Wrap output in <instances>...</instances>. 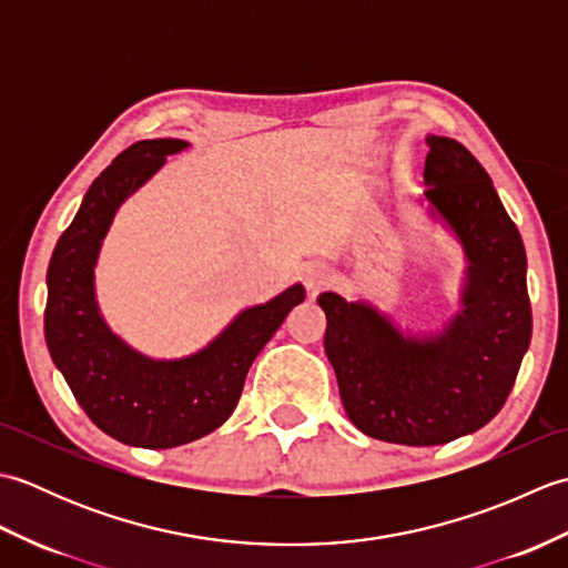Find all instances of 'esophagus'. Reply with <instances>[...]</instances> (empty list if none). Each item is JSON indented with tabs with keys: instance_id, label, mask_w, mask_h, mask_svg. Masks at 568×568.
<instances>
[{
	"instance_id": "obj_1",
	"label": "esophagus",
	"mask_w": 568,
	"mask_h": 568,
	"mask_svg": "<svg viewBox=\"0 0 568 568\" xmlns=\"http://www.w3.org/2000/svg\"><path fill=\"white\" fill-rule=\"evenodd\" d=\"M332 271L327 268V265H310V268L305 271V285H307V291L315 295V293H320V291H324V287H327L329 283H332Z\"/></svg>"
}]
</instances>
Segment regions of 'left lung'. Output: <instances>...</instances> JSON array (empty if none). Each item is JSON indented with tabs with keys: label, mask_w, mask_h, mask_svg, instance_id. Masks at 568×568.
I'll return each mask as SVG.
<instances>
[{
	"label": "left lung",
	"mask_w": 568,
	"mask_h": 568,
	"mask_svg": "<svg viewBox=\"0 0 568 568\" xmlns=\"http://www.w3.org/2000/svg\"><path fill=\"white\" fill-rule=\"evenodd\" d=\"M425 197L468 261L464 310L439 336H405L366 303L322 293L324 352L348 419L373 439L434 446L500 413L532 336L523 236L470 151L427 136Z\"/></svg>",
	"instance_id": "obj_1"
}]
</instances>
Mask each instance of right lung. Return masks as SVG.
<instances>
[{"label": "right lung", "mask_w": 568, "mask_h": 568, "mask_svg": "<svg viewBox=\"0 0 568 568\" xmlns=\"http://www.w3.org/2000/svg\"><path fill=\"white\" fill-rule=\"evenodd\" d=\"M187 141L151 139L129 146L90 185L75 220L48 263L45 344L72 395L94 425L116 442L171 449L214 432L234 413L246 373L305 287L241 312L202 352L153 361L106 327L94 300V263L114 214Z\"/></svg>", "instance_id": "1"}]
</instances>
